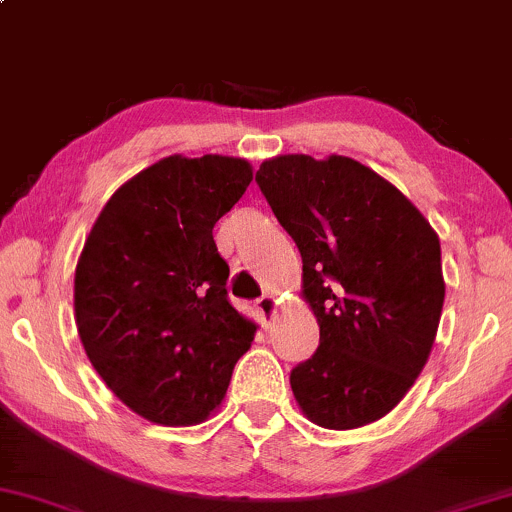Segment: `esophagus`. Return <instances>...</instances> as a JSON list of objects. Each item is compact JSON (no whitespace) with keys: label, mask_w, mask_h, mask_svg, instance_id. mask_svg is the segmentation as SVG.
Wrapping results in <instances>:
<instances>
[{"label":"esophagus","mask_w":512,"mask_h":512,"mask_svg":"<svg viewBox=\"0 0 512 512\" xmlns=\"http://www.w3.org/2000/svg\"><path fill=\"white\" fill-rule=\"evenodd\" d=\"M276 308H279V301H276L272 293H264L260 301H257V313L262 315V320H272L276 315Z\"/></svg>","instance_id":"esophagus-1"}]
</instances>
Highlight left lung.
<instances>
[{
    "label": "left lung",
    "mask_w": 512,
    "mask_h": 512,
    "mask_svg": "<svg viewBox=\"0 0 512 512\" xmlns=\"http://www.w3.org/2000/svg\"><path fill=\"white\" fill-rule=\"evenodd\" d=\"M303 257L320 346L291 370L310 421L349 431L383 419L424 370L445 281L440 240L395 185L354 158L289 154L255 175Z\"/></svg>",
    "instance_id": "1"
}]
</instances>
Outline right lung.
Instances as JSON below:
<instances>
[{
    "instance_id": "obj_1",
    "label": "right lung",
    "mask_w": 512,
    "mask_h": 512,
    "mask_svg": "<svg viewBox=\"0 0 512 512\" xmlns=\"http://www.w3.org/2000/svg\"><path fill=\"white\" fill-rule=\"evenodd\" d=\"M250 180L243 158H163L108 199L81 250L74 313L88 361L154 424L207 419L255 339L211 236Z\"/></svg>"
}]
</instances>
